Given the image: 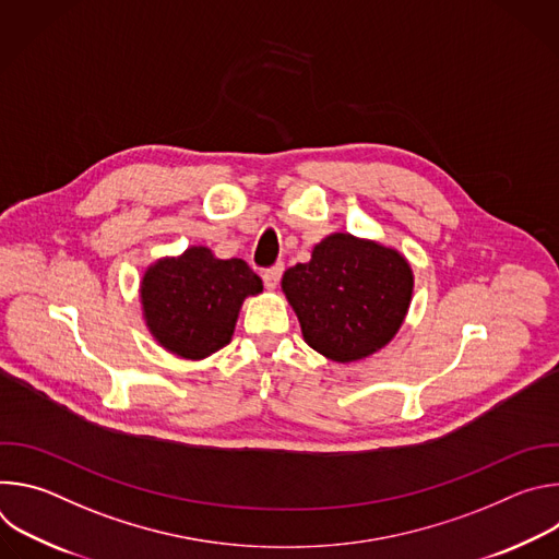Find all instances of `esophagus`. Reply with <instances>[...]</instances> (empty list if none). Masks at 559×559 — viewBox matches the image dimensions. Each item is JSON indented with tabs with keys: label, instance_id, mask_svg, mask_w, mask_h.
Listing matches in <instances>:
<instances>
[{
	"label": "esophagus",
	"instance_id": "esophagus-1",
	"mask_svg": "<svg viewBox=\"0 0 559 559\" xmlns=\"http://www.w3.org/2000/svg\"><path fill=\"white\" fill-rule=\"evenodd\" d=\"M281 276H283V265L267 267V270L263 272V283H265V287H267V289H274V287L278 285Z\"/></svg>",
	"mask_w": 559,
	"mask_h": 559
}]
</instances>
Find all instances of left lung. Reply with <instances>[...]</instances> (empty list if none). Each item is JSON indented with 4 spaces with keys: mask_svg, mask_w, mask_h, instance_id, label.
<instances>
[{
    "mask_svg": "<svg viewBox=\"0 0 559 559\" xmlns=\"http://www.w3.org/2000/svg\"><path fill=\"white\" fill-rule=\"evenodd\" d=\"M414 276L395 250L332 234L309 263L283 274L302 338L336 362H352L384 347L403 325Z\"/></svg>",
    "mask_w": 559,
    "mask_h": 559,
    "instance_id": "left-lung-1",
    "label": "left lung"
}]
</instances>
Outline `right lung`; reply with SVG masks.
I'll return each instance as SVG.
<instances>
[{
	"instance_id": "add662e5",
	"label": "right lung",
	"mask_w": 559,
	"mask_h": 559,
	"mask_svg": "<svg viewBox=\"0 0 559 559\" xmlns=\"http://www.w3.org/2000/svg\"><path fill=\"white\" fill-rule=\"evenodd\" d=\"M259 292L263 283L246 261H218L207 248L158 261L141 283L150 332L166 349L192 360L229 343L243 298Z\"/></svg>"
}]
</instances>
